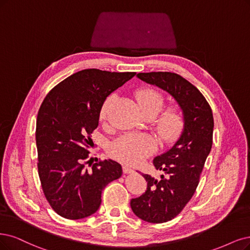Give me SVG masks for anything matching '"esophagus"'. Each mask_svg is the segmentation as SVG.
<instances>
[{
  "label": "esophagus",
  "instance_id": "1",
  "mask_svg": "<svg viewBox=\"0 0 250 250\" xmlns=\"http://www.w3.org/2000/svg\"><path fill=\"white\" fill-rule=\"evenodd\" d=\"M123 171H124L125 174H132V173H134V170L131 167H128V166H124Z\"/></svg>",
  "mask_w": 250,
  "mask_h": 250
}]
</instances>
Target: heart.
Returning <instances> with one entry per match:
<instances>
[{"instance_id": "obj_1", "label": "heart", "mask_w": 250, "mask_h": 250, "mask_svg": "<svg viewBox=\"0 0 250 250\" xmlns=\"http://www.w3.org/2000/svg\"><path fill=\"white\" fill-rule=\"evenodd\" d=\"M135 97L141 110L147 116L152 117L159 113L165 105V97L151 87L137 89ZM115 95L106 98L100 110V119L106 120ZM161 111V110H160ZM154 127L161 140L165 143L177 141L186 128V115L179 105H171L162 110L154 120ZM156 148L154 138L146 133H127L118 137L110 145V153L113 158L128 165L141 163Z\"/></svg>"}]
</instances>
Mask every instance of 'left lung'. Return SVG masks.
Returning a JSON list of instances; mask_svg holds the SVG:
<instances>
[{
  "label": "left lung",
  "instance_id": "8db88e82",
  "mask_svg": "<svg viewBox=\"0 0 250 250\" xmlns=\"http://www.w3.org/2000/svg\"><path fill=\"white\" fill-rule=\"evenodd\" d=\"M141 80L167 90L186 115V128L171 149L153 160L162 170L159 180L147 174V189L131 200L134 213L147 223L163 224L176 217L195 193L212 147L213 114L201 91L186 78L171 72L139 73Z\"/></svg>",
  "mask_w": 250,
  "mask_h": 250
}]
</instances>
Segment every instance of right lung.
I'll return each instance as SVG.
<instances>
[{"label":"right lung","mask_w":250,"mask_h":250,"mask_svg":"<svg viewBox=\"0 0 250 250\" xmlns=\"http://www.w3.org/2000/svg\"><path fill=\"white\" fill-rule=\"evenodd\" d=\"M135 75L85 69L60 82L43 100L36 124L38 173L46 200L62 217L94 214L105 187L123 175L112 160L91 163L90 137L106 98Z\"/></svg>","instance_id":"add662e5"}]
</instances>
